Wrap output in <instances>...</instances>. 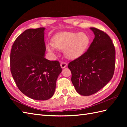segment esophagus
Segmentation results:
<instances>
[{"instance_id":"34e87169","label":"esophagus","mask_w":127,"mask_h":127,"mask_svg":"<svg viewBox=\"0 0 127 127\" xmlns=\"http://www.w3.org/2000/svg\"><path fill=\"white\" fill-rule=\"evenodd\" d=\"M67 65V64L66 63H65V62H62L61 63V66L62 68H65V67Z\"/></svg>"}]
</instances>
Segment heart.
Wrapping results in <instances>:
<instances>
[{
    "label": "heart",
    "mask_w": 127,
    "mask_h": 127,
    "mask_svg": "<svg viewBox=\"0 0 127 127\" xmlns=\"http://www.w3.org/2000/svg\"><path fill=\"white\" fill-rule=\"evenodd\" d=\"M89 43L90 38L85 33L63 32L54 36L53 43H48L46 47L51 53H55L57 49L64 50L67 57L74 59L85 53Z\"/></svg>",
    "instance_id": "heart-1"
}]
</instances>
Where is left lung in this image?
<instances>
[{"label": "left lung", "instance_id": "8db88e82", "mask_svg": "<svg viewBox=\"0 0 127 127\" xmlns=\"http://www.w3.org/2000/svg\"><path fill=\"white\" fill-rule=\"evenodd\" d=\"M95 37L87 51L70 62L71 81L77 92L88 96L104 87L113 77L115 68V48L104 32L90 28Z\"/></svg>", "mask_w": 127, "mask_h": 127}]
</instances>
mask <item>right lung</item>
<instances>
[{
    "label": "right lung",
    "instance_id": "1",
    "mask_svg": "<svg viewBox=\"0 0 127 127\" xmlns=\"http://www.w3.org/2000/svg\"><path fill=\"white\" fill-rule=\"evenodd\" d=\"M45 29H27L15 40L10 53V70L17 87L37 100L53 96L62 71L59 61L45 58Z\"/></svg>",
    "mask_w": 127,
    "mask_h": 127
}]
</instances>
